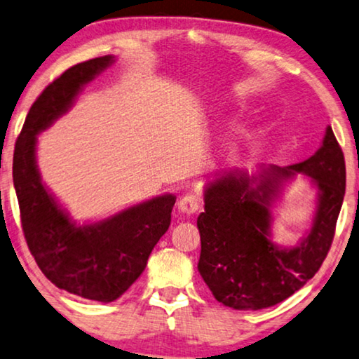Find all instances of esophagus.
<instances>
[{
  "mask_svg": "<svg viewBox=\"0 0 359 359\" xmlns=\"http://www.w3.org/2000/svg\"><path fill=\"white\" fill-rule=\"evenodd\" d=\"M201 205V201L199 197L194 196V194H186L183 199L180 201V210L183 212V214H196L197 209H199Z\"/></svg>",
  "mask_w": 359,
  "mask_h": 359,
  "instance_id": "1",
  "label": "esophagus"
}]
</instances>
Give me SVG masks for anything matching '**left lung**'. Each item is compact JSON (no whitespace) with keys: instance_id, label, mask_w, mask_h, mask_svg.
I'll list each match as a JSON object with an SVG mask.
<instances>
[{"instance_id":"obj_1","label":"left lung","mask_w":359,"mask_h":359,"mask_svg":"<svg viewBox=\"0 0 359 359\" xmlns=\"http://www.w3.org/2000/svg\"><path fill=\"white\" fill-rule=\"evenodd\" d=\"M296 172L311 175L318 188V209L310 235L294 248L269 241V207L283 182ZM341 147L329 126L313 157L290 167L222 171L205 186L204 212L197 218V264L218 303L233 309H264L282 303L316 275L334 241L345 196Z\"/></svg>"}]
</instances>
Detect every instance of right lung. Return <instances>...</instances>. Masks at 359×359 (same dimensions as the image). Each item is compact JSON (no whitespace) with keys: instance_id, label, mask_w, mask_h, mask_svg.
<instances>
[{"instance_id":"add662e5","label":"right lung","mask_w":359,"mask_h":359,"mask_svg":"<svg viewBox=\"0 0 359 359\" xmlns=\"http://www.w3.org/2000/svg\"><path fill=\"white\" fill-rule=\"evenodd\" d=\"M113 63L100 56L66 69L30 107L14 147L13 180L20 223L35 262L51 283L86 299L110 303L139 278L167 233L176 197L165 194L107 220L77 226L41 183L37 134L69 110L87 82Z\"/></svg>"}]
</instances>
